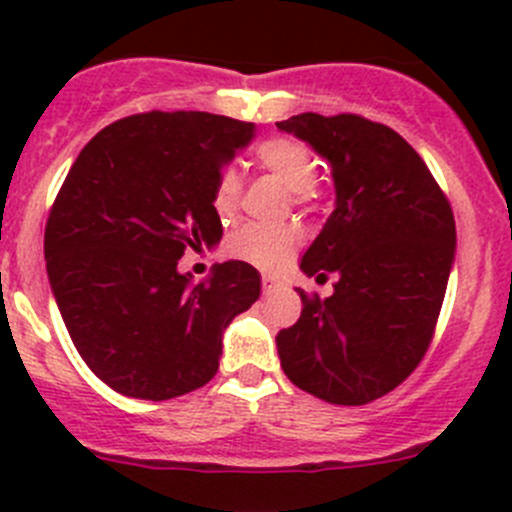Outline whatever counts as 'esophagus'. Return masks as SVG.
<instances>
[{
    "instance_id": "esophagus-1",
    "label": "esophagus",
    "mask_w": 512,
    "mask_h": 512,
    "mask_svg": "<svg viewBox=\"0 0 512 512\" xmlns=\"http://www.w3.org/2000/svg\"><path fill=\"white\" fill-rule=\"evenodd\" d=\"M262 289H265V294H272L280 289V280L272 275H262Z\"/></svg>"
}]
</instances>
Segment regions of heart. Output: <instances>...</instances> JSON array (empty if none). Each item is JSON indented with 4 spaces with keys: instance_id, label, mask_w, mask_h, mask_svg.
<instances>
[{
    "instance_id": "obj_1",
    "label": "heart",
    "mask_w": 512,
    "mask_h": 512,
    "mask_svg": "<svg viewBox=\"0 0 512 512\" xmlns=\"http://www.w3.org/2000/svg\"><path fill=\"white\" fill-rule=\"evenodd\" d=\"M255 160L265 173L275 175L292 193L294 203H304L314 195V175L317 160L304 143L294 138H270L260 143ZM242 180L235 170H225L213 190V208L220 220H230L240 208ZM299 242V230L294 227H270V225H245L232 232L227 240V252L235 260L247 262L260 270H277L287 262Z\"/></svg>"
}]
</instances>
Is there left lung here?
<instances>
[{
    "instance_id": "obj_1",
    "label": "left lung",
    "mask_w": 512,
    "mask_h": 512,
    "mask_svg": "<svg viewBox=\"0 0 512 512\" xmlns=\"http://www.w3.org/2000/svg\"><path fill=\"white\" fill-rule=\"evenodd\" d=\"M277 128L332 165L334 210L299 270L339 277L327 299L297 289L302 314L277 334V354L307 394L369 404L396 389L431 344L456 255L453 210L423 158L384 123L299 113Z\"/></svg>"
}]
</instances>
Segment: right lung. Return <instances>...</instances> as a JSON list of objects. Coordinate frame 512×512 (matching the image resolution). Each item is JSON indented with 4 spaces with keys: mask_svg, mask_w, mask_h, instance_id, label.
Returning a JSON list of instances; mask_svg holds the SVG:
<instances>
[{
    "mask_svg": "<svg viewBox=\"0 0 512 512\" xmlns=\"http://www.w3.org/2000/svg\"><path fill=\"white\" fill-rule=\"evenodd\" d=\"M255 123L205 111H151L84 146L44 232L49 285L76 352L113 391L165 401L215 376L223 332L260 297L240 260L193 282L188 250L215 245L213 190Z\"/></svg>",
    "mask_w": 512,
    "mask_h": 512,
    "instance_id": "add662e5",
    "label": "right lung"
}]
</instances>
